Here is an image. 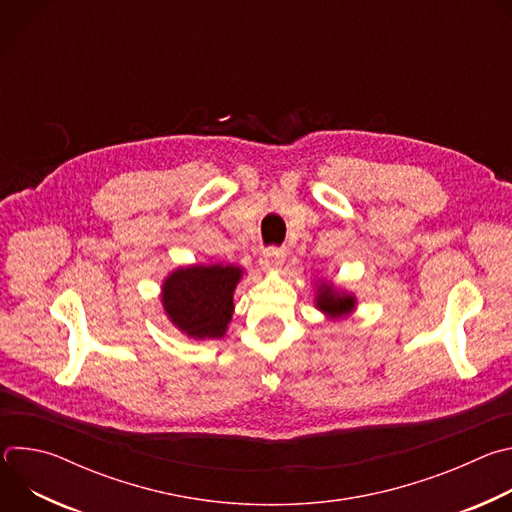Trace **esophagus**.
Wrapping results in <instances>:
<instances>
[{"instance_id": "34e87169", "label": "esophagus", "mask_w": 512, "mask_h": 512, "mask_svg": "<svg viewBox=\"0 0 512 512\" xmlns=\"http://www.w3.org/2000/svg\"><path fill=\"white\" fill-rule=\"evenodd\" d=\"M287 255L285 247H267L261 255V267L263 269H277Z\"/></svg>"}]
</instances>
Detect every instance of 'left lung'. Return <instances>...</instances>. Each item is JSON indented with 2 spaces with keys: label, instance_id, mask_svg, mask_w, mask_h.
I'll return each mask as SVG.
<instances>
[{
  "label": "left lung",
  "instance_id": "1",
  "mask_svg": "<svg viewBox=\"0 0 512 512\" xmlns=\"http://www.w3.org/2000/svg\"><path fill=\"white\" fill-rule=\"evenodd\" d=\"M318 308L330 316H344L354 308V298L352 296H340L330 287H324L318 296Z\"/></svg>",
  "mask_w": 512,
  "mask_h": 512
}]
</instances>
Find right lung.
I'll return each instance as SVG.
<instances>
[{"mask_svg":"<svg viewBox=\"0 0 512 512\" xmlns=\"http://www.w3.org/2000/svg\"><path fill=\"white\" fill-rule=\"evenodd\" d=\"M241 277L235 265H196L174 271L164 283V308L188 336L221 338L231 322L233 291Z\"/></svg>","mask_w":512,"mask_h":512,"instance_id":"add662e5","label":"right lung"}]
</instances>
